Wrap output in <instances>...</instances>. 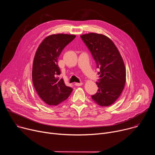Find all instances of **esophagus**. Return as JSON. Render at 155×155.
<instances>
[{"mask_svg":"<svg viewBox=\"0 0 155 155\" xmlns=\"http://www.w3.org/2000/svg\"><path fill=\"white\" fill-rule=\"evenodd\" d=\"M82 84H83V83L81 82H80V83H75V85L77 86H81Z\"/></svg>","mask_w":155,"mask_h":155,"instance_id":"obj_1","label":"esophagus"}]
</instances>
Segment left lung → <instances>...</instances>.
I'll list each match as a JSON object with an SVG mask.
<instances>
[{
    "label": "left lung",
    "instance_id": "left-lung-1",
    "mask_svg": "<svg viewBox=\"0 0 155 155\" xmlns=\"http://www.w3.org/2000/svg\"><path fill=\"white\" fill-rule=\"evenodd\" d=\"M100 70L96 81L97 92L93 101L102 107L113 104L121 95L126 82V69L121 56L114 42L102 34L90 33L80 36Z\"/></svg>",
    "mask_w": 155,
    "mask_h": 155
}]
</instances>
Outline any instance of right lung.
Wrapping results in <instances>:
<instances>
[{"instance_id":"add662e5","label":"right lung","mask_w":155,"mask_h":155,"mask_svg":"<svg viewBox=\"0 0 155 155\" xmlns=\"http://www.w3.org/2000/svg\"><path fill=\"white\" fill-rule=\"evenodd\" d=\"M75 35L54 34L44 39L35 53L32 66V81L41 99L49 105H57L66 100L73 89L66 86L58 75V59L63 49Z\"/></svg>"}]
</instances>
